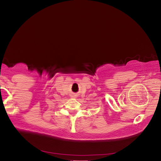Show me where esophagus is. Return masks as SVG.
Here are the masks:
<instances>
[{"label": "esophagus", "mask_w": 161, "mask_h": 161, "mask_svg": "<svg viewBox=\"0 0 161 161\" xmlns=\"http://www.w3.org/2000/svg\"><path fill=\"white\" fill-rule=\"evenodd\" d=\"M75 97L76 96H75V95H72V97H74V98H75Z\"/></svg>", "instance_id": "esophagus-1"}]
</instances>
